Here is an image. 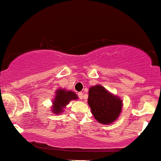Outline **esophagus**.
Returning a JSON list of instances; mask_svg holds the SVG:
<instances>
[{"instance_id": "34e87169", "label": "esophagus", "mask_w": 161, "mask_h": 161, "mask_svg": "<svg viewBox=\"0 0 161 161\" xmlns=\"http://www.w3.org/2000/svg\"><path fill=\"white\" fill-rule=\"evenodd\" d=\"M78 96H79V99H82V98H83V92H79V93H78Z\"/></svg>"}]
</instances>
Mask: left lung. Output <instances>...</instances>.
Masks as SVG:
<instances>
[{
    "label": "left lung",
    "mask_w": 161,
    "mask_h": 161,
    "mask_svg": "<svg viewBox=\"0 0 161 161\" xmlns=\"http://www.w3.org/2000/svg\"><path fill=\"white\" fill-rule=\"evenodd\" d=\"M88 103L95 119L103 124H110L119 116L122 101L106 90L102 86L89 89Z\"/></svg>",
    "instance_id": "1"
}]
</instances>
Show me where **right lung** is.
<instances>
[{
	"instance_id": "obj_1",
	"label": "right lung",
	"mask_w": 161,
	"mask_h": 161,
	"mask_svg": "<svg viewBox=\"0 0 161 161\" xmlns=\"http://www.w3.org/2000/svg\"><path fill=\"white\" fill-rule=\"evenodd\" d=\"M78 97L75 92L72 91H65L64 89H58L56 92L55 100L53 102L54 113H61L63 111V108L72 99H77Z\"/></svg>"
}]
</instances>
